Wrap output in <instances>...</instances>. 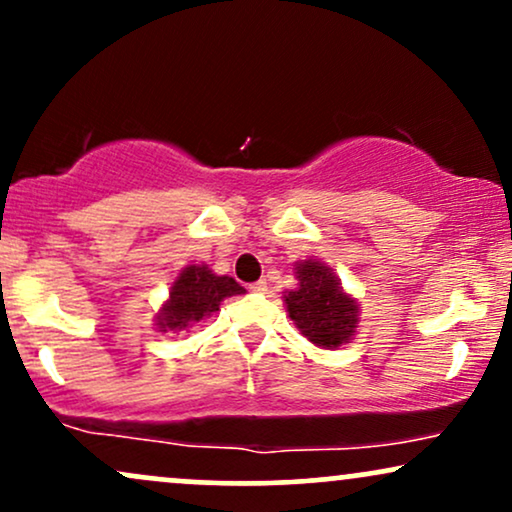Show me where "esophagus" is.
Masks as SVG:
<instances>
[{
  "instance_id": "1",
  "label": "esophagus",
  "mask_w": 512,
  "mask_h": 512,
  "mask_svg": "<svg viewBox=\"0 0 512 512\" xmlns=\"http://www.w3.org/2000/svg\"><path fill=\"white\" fill-rule=\"evenodd\" d=\"M267 281L264 279H260V281H255V284H250V291H255V293H267Z\"/></svg>"
}]
</instances>
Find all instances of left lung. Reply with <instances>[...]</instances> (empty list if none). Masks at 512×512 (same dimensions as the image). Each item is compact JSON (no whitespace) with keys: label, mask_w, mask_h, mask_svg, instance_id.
Masks as SVG:
<instances>
[{"label":"left lung","mask_w":512,"mask_h":512,"mask_svg":"<svg viewBox=\"0 0 512 512\" xmlns=\"http://www.w3.org/2000/svg\"><path fill=\"white\" fill-rule=\"evenodd\" d=\"M298 289L284 296L293 325L315 346L337 349L354 337L358 303L342 289V281L322 262L296 264Z\"/></svg>","instance_id":"obj_1"}]
</instances>
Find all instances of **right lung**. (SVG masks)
I'll use <instances>...</instances> for the list:
<instances>
[{
  "instance_id": "add662e5",
  "label": "right lung",
  "mask_w": 512,
  "mask_h": 512,
  "mask_svg": "<svg viewBox=\"0 0 512 512\" xmlns=\"http://www.w3.org/2000/svg\"><path fill=\"white\" fill-rule=\"evenodd\" d=\"M245 293L231 276L214 274L207 264H187L170 286L168 301L156 315L158 332H180L219 310L223 298Z\"/></svg>"
}]
</instances>
